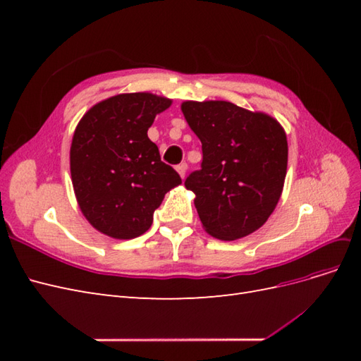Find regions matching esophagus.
Masks as SVG:
<instances>
[{
	"mask_svg": "<svg viewBox=\"0 0 361 361\" xmlns=\"http://www.w3.org/2000/svg\"><path fill=\"white\" fill-rule=\"evenodd\" d=\"M176 170L180 174V178L183 179L185 178V171H187V164H179V166H176Z\"/></svg>",
	"mask_w": 361,
	"mask_h": 361,
	"instance_id": "34e87169",
	"label": "esophagus"
}]
</instances>
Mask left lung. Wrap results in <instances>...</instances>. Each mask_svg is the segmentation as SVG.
Returning a JSON list of instances; mask_svg holds the SVG:
<instances>
[{
  "mask_svg": "<svg viewBox=\"0 0 361 361\" xmlns=\"http://www.w3.org/2000/svg\"><path fill=\"white\" fill-rule=\"evenodd\" d=\"M182 113L202 141L200 170L185 187L195 194L206 232L224 241L253 233L281 195L288 169L286 134L277 120L226 101L183 102Z\"/></svg>",
  "mask_w": 361,
  "mask_h": 361,
  "instance_id": "left-lung-1",
  "label": "left lung"
}]
</instances>
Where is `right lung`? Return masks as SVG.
Listing matches in <instances>:
<instances>
[{
	"instance_id": "1",
	"label": "right lung",
	"mask_w": 361,
	"mask_h": 361,
	"mask_svg": "<svg viewBox=\"0 0 361 361\" xmlns=\"http://www.w3.org/2000/svg\"><path fill=\"white\" fill-rule=\"evenodd\" d=\"M171 101L126 93L96 104L75 129L71 174L82 214L97 231L117 239L143 235L164 195L182 183L161 161L147 129Z\"/></svg>"
}]
</instances>
